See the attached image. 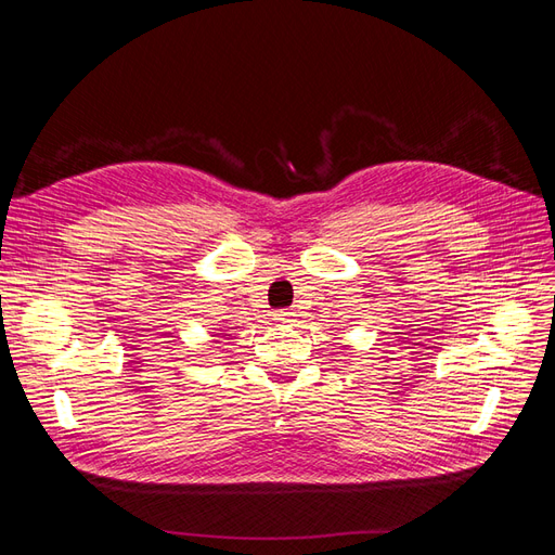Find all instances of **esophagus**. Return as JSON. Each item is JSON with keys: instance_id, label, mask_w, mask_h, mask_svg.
<instances>
[{"instance_id": "34e87169", "label": "esophagus", "mask_w": 555, "mask_h": 555, "mask_svg": "<svg viewBox=\"0 0 555 555\" xmlns=\"http://www.w3.org/2000/svg\"><path fill=\"white\" fill-rule=\"evenodd\" d=\"M275 319H278V322H282V324H289L292 319H294V312H278Z\"/></svg>"}]
</instances>
